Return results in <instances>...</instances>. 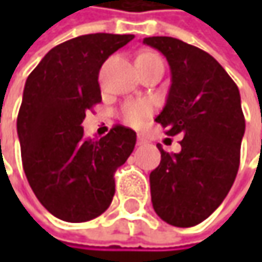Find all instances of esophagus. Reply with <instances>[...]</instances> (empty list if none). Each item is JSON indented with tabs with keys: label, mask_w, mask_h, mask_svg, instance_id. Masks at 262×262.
I'll return each instance as SVG.
<instances>
[{
	"label": "esophagus",
	"mask_w": 262,
	"mask_h": 262,
	"mask_svg": "<svg viewBox=\"0 0 262 262\" xmlns=\"http://www.w3.org/2000/svg\"><path fill=\"white\" fill-rule=\"evenodd\" d=\"M137 144L138 146H144V144H147V140L143 136H138L137 137Z\"/></svg>",
	"instance_id": "34e87169"
}]
</instances>
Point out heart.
<instances>
[{"mask_svg":"<svg viewBox=\"0 0 262 262\" xmlns=\"http://www.w3.org/2000/svg\"><path fill=\"white\" fill-rule=\"evenodd\" d=\"M160 58L155 52H141L137 56V59H153ZM122 119L128 125L140 128L147 122V119L153 114V106L147 100H136V102H128L122 106Z\"/></svg>","mask_w":262,"mask_h":262,"instance_id":"obj_1","label":"heart"}]
</instances>
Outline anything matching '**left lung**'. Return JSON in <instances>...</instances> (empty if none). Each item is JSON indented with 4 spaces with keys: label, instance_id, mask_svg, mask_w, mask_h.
<instances>
[{
    "label": "left lung",
    "instance_id": "1",
    "mask_svg": "<svg viewBox=\"0 0 262 262\" xmlns=\"http://www.w3.org/2000/svg\"><path fill=\"white\" fill-rule=\"evenodd\" d=\"M143 43L166 56L172 84L156 122L181 134V151L166 153L150 173L151 203L172 226L191 227L223 203L235 182L245 118L241 95L225 68L206 51L169 36Z\"/></svg>",
    "mask_w": 262,
    "mask_h": 262
}]
</instances>
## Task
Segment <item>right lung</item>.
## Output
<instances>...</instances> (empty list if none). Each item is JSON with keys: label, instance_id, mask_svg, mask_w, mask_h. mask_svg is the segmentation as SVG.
<instances>
[{"label": "right lung", "instance_id": "right-lung-1", "mask_svg": "<svg viewBox=\"0 0 262 262\" xmlns=\"http://www.w3.org/2000/svg\"><path fill=\"white\" fill-rule=\"evenodd\" d=\"M134 35L93 33L52 48L26 80L17 134L26 178L46 210L81 223L100 216L115 194L116 169L137 136L115 125L100 140L84 137L86 112L102 100L100 67Z\"/></svg>", "mask_w": 262, "mask_h": 262}]
</instances>
